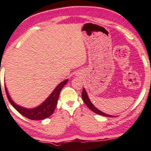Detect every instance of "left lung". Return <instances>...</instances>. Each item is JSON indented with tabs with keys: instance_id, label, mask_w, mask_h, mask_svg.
Instances as JSON below:
<instances>
[{
	"instance_id": "left-lung-1",
	"label": "left lung",
	"mask_w": 151,
	"mask_h": 151,
	"mask_svg": "<svg viewBox=\"0 0 151 151\" xmlns=\"http://www.w3.org/2000/svg\"><path fill=\"white\" fill-rule=\"evenodd\" d=\"M82 98H83V101H84L85 104H86L87 106L90 109L92 110L94 113H96V114H99V115H104V116H106V117H113V115L106 114V113L101 112V111H100L99 110H98L97 109H96V108L92 104V102L90 101V100L89 99V97H88V96H87V92H86V91H85V89H83V92H82Z\"/></svg>"
}]
</instances>
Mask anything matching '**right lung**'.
<instances>
[{"label":"right lung","instance_id":"obj_1","mask_svg":"<svg viewBox=\"0 0 151 151\" xmlns=\"http://www.w3.org/2000/svg\"><path fill=\"white\" fill-rule=\"evenodd\" d=\"M68 82V80H65L64 81L61 82V83L57 85V87L52 92V94L48 96L47 99L42 103L41 105L39 106L34 108V109H25L24 107H21L20 106L17 105L14 101L11 99L10 95L8 94L6 87L5 88V92H6V95L9 101L11 104V105L18 111L20 114H22L23 116L26 118L33 120H43L45 118H47L50 116L55 111L56 106L57 104V100H58L59 94L61 89Z\"/></svg>","mask_w":151,"mask_h":151}]
</instances>
